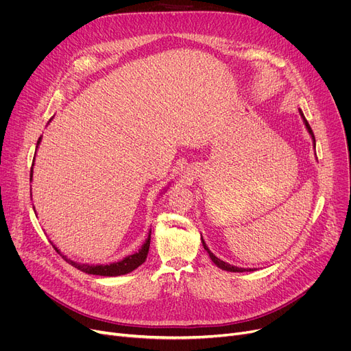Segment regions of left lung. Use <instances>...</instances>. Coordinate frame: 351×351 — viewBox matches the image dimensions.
Listing matches in <instances>:
<instances>
[{"instance_id": "obj_1", "label": "left lung", "mask_w": 351, "mask_h": 351, "mask_svg": "<svg viewBox=\"0 0 351 351\" xmlns=\"http://www.w3.org/2000/svg\"><path fill=\"white\" fill-rule=\"evenodd\" d=\"M299 114H300V117H302V119H303V123H304V126H306V129H307V132H308V135L311 136V141H313V143H315V147H316V138H315V134H313L311 128H310V125H308L307 119L304 118V114H303V110H302V109H299ZM200 241H202V245H204V249L208 252V254H209V257L212 259V262H213L219 269L226 270V271H234V273H242V271H250V270H253V269L237 267V266H233V265H229V263H226V262H223V261H220L219 257H216V256L209 250V247H208L206 242L204 241V237H202V234H200Z\"/></svg>"}]
</instances>
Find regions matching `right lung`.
Wrapping results in <instances>:
<instances>
[{
    "mask_svg": "<svg viewBox=\"0 0 351 351\" xmlns=\"http://www.w3.org/2000/svg\"><path fill=\"white\" fill-rule=\"evenodd\" d=\"M51 119H52V118H51ZM51 119H49V122H51ZM49 122H48V123H49ZM41 141H43V136L38 139V142H36V149H38V146H40ZM35 155H36V151H35ZM34 163H35V156H34L32 168H31V173H29V180H31V182H32V173H34ZM169 183H171V182H169ZM168 188H169V185L162 191V193H165V191L168 189ZM162 193H160V196H162ZM31 196H32V193H31ZM34 212H35V208H34ZM51 245L53 246L55 250H57V252L64 257V261H66V262H68L69 265H72L73 267L80 269L81 271L88 273V274L109 276V278H114V276H122V274H128V273L134 271L135 269H138V267L146 261V256H147V252H149V245H151V230H149V233H147L146 241L143 242V245L141 246V249H139L138 252H135V253H132V254H129V256L123 257V259H121V261H118V262L106 263V265H104V263H101V265H89V263L73 262L72 259H69V257H68L66 254H62L61 250H60L57 246H55L52 242H51Z\"/></svg>",
    "mask_w": 351,
    "mask_h": 351,
    "instance_id": "1",
    "label": "right lung"
}]
</instances>
